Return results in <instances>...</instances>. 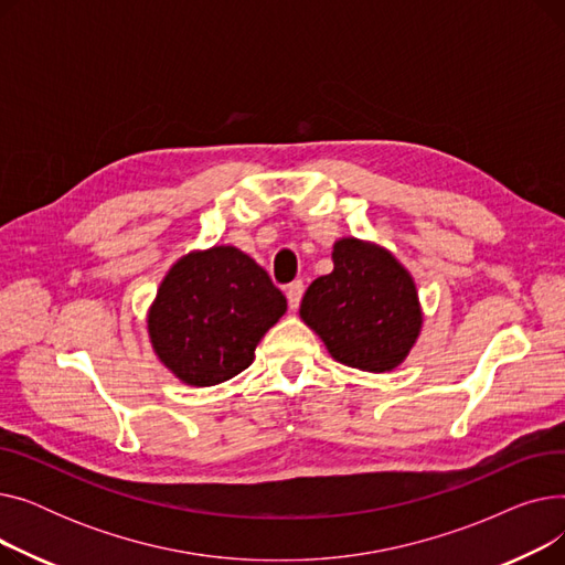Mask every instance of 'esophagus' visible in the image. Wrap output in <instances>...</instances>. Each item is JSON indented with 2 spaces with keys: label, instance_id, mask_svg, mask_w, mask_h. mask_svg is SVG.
<instances>
[{
  "label": "esophagus",
  "instance_id": "obj_1",
  "mask_svg": "<svg viewBox=\"0 0 565 565\" xmlns=\"http://www.w3.org/2000/svg\"><path fill=\"white\" fill-rule=\"evenodd\" d=\"M302 292H305L302 281L288 284V288H286V300H288V309H290V311H298L300 300H302Z\"/></svg>",
  "mask_w": 565,
  "mask_h": 565
}]
</instances>
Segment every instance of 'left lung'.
<instances>
[{
  "instance_id": "8db88e82",
  "label": "left lung",
  "mask_w": 565,
  "mask_h": 565,
  "mask_svg": "<svg viewBox=\"0 0 565 565\" xmlns=\"http://www.w3.org/2000/svg\"><path fill=\"white\" fill-rule=\"evenodd\" d=\"M332 263L334 270L307 288L300 318L337 362L394 371L424 328L417 284L390 249L360 237L337 241Z\"/></svg>"
}]
</instances>
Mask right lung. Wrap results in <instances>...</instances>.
<instances>
[{"label": "right lung", "instance_id": "1", "mask_svg": "<svg viewBox=\"0 0 565 565\" xmlns=\"http://www.w3.org/2000/svg\"><path fill=\"white\" fill-rule=\"evenodd\" d=\"M284 313V292L263 267L233 245H215L169 267L146 324L158 360L178 380L213 387L254 362Z\"/></svg>", "mask_w": 565, "mask_h": 565}]
</instances>
